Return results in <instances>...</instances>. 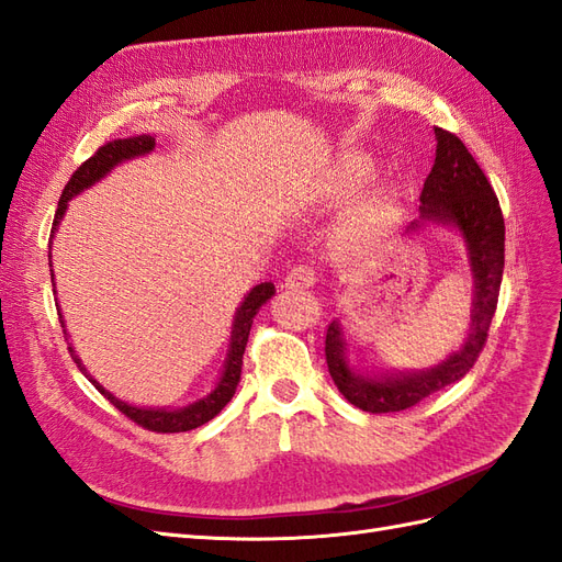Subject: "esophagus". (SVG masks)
Instances as JSON below:
<instances>
[{"label": "esophagus", "instance_id": "34e87169", "mask_svg": "<svg viewBox=\"0 0 562 562\" xmlns=\"http://www.w3.org/2000/svg\"><path fill=\"white\" fill-rule=\"evenodd\" d=\"M315 284V270L311 266H296L284 278L286 290H311Z\"/></svg>", "mask_w": 562, "mask_h": 562}]
</instances>
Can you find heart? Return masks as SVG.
<instances>
[{
	"label": "heart",
	"mask_w": 562,
	"mask_h": 562,
	"mask_svg": "<svg viewBox=\"0 0 562 562\" xmlns=\"http://www.w3.org/2000/svg\"><path fill=\"white\" fill-rule=\"evenodd\" d=\"M374 171V165L370 157L364 155H352L346 159L344 165V183L356 188L362 186L370 179ZM395 190L391 186H379L367 192V195L352 206L344 228L341 239L350 247H362L370 245L383 231L389 228V223L395 214Z\"/></svg>",
	"instance_id": "b5f03b06"
}]
</instances>
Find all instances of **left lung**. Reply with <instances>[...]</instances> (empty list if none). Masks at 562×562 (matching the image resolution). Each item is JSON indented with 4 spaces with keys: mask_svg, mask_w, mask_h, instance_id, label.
I'll return each mask as SVG.
<instances>
[{
    "mask_svg": "<svg viewBox=\"0 0 562 562\" xmlns=\"http://www.w3.org/2000/svg\"><path fill=\"white\" fill-rule=\"evenodd\" d=\"M436 132V162L422 190L419 218H414L405 235L428 226L447 228L467 247V261L473 280L471 325L463 344L450 356L426 370H370L360 362L352 364L356 352L348 327L341 317L331 319L325 339V356L334 386L350 405L362 412L389 414L407 409L450 383L467 376L485 346L487 329L499 301L504 276V216L499 200L463 143L432 126Z\"/></svg>",
    "mask_w": 562,
    "mask_h": 562,
    "instance_id": "left-lung-1",
    "label": "left lung"
}]
</instances>
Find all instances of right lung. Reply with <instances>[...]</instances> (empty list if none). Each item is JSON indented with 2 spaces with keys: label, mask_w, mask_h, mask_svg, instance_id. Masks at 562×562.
I'll use <instances>...</instances> for the list:
<instances>
[{
  "label": "right lung",
  "mask_w": 562,
  "mask_h": 562,
  "mask_svg": "<svg viewBox=\"0 0 562 562\" xmlns=\"http://www.w3.org/2000/svg\"><path fill=\"white\" fill-rule=\"evenodd\" d=\"M153 150H155V136L140 134V136H132V138L112 140V143H108V146L99 148V153H95L93 157H89L87 162L72 173V179L68 181L66 190H63V195L58 200V210H56V218H54V228H52V245H54V237H56L60 221L68 212L70 200H75L77 195H82L85 190L93 188L95 183H101L115 167H120L124 162H132V159H138V157H146ZM52 284L56 286L54 268H52ZM272 296H276V284H272V282H261V284L251 286L247 296L243 299V303H239L237 311H235L228 352H226V360H223L221 374L214 383V389L206 393L204 397H198L195 403H188L183 407H148V405L126 403V400H120L115 393H110L108 389H103L101 383L89 374V370L85 367L82 358L77 356V350H75L72 344H70V356L77 362L79 372H82L93 383V386L110 400L112 405H115L122 414L130 416V419L136 422L138 426L148 428V430H157V432L192 430V428H198L206 422H212L214 416L231 403V397L237 391L239 374H243V356H245V346H247V339H249L251 323H254L256 313L261 311L263 303H268ZM56 306H58V303H56ZM58 315H60L63 331H66V336L70 339V334L66 329V317H63L60 306H58Z\"/></svg>",
  "instance_id": "1"
}]
</instances>
